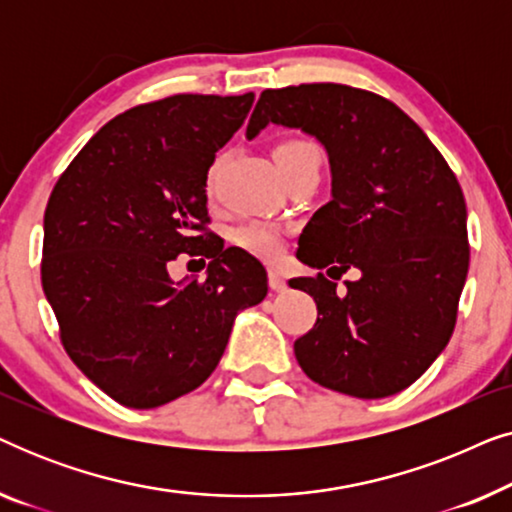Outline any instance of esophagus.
Masks as SVG:
<instances>
[{
  "instance_id": "34e87169",
  "label": "esophagus",
  "mask_w": 512,
  "mask_h": 512,
  "mask_svg": "<svg viewBox=\"0 0 512 512\" xmlns=\"http://www.w3.org/2000/svg\"><path fill=\"white\" fill-rule=\"evenodd\" d=\"M268 282H270V289H272V291H277V293L286 291V279H284L282 272L270 270V272H268Z\"/></svg>"
}]
</instances>
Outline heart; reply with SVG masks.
I'll return each mask as SVG.
<instances>
[{
    "label": "heart",
    "instance_id": "1",
    "mask_svg": "<svg viewBox=\"0 0 512 512\" xmlns=\"http://www.w3.org/2000/svg\"><path fill=\"white\" fill-rule=\"evenodd\" d=\"M319 156V149L305 139H286V142L277 144L275 151H272V158H275L277 167L298 163V160ZM233 242L247 254L263 258V261H275V258L282 256L284 249V237L282 230L272 226L268 221H247L242 223L240 228H235Z\"/></svg>",
    "mask_w": 512,
    "mask_h": 512
}]
</instances>
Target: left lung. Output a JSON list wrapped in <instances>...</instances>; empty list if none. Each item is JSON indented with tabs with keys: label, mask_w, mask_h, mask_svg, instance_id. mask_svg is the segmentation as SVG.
Masks as SVG:
<instances>
[{
	"label": "left lung",
	"mask_w": 512,
	"mask_h": 512,
	"mask_svg": "<svg viewBox=\"0 0 512 512\" xmlns=\"http://www.w3.org/2000/svg\"><path fill=\"white\" fill-rule=\"evenodd\" d=\"M270 123L324 146L331 202L298 240V261L338 279H291L310 293L317 324L293 352L305 375L354 398L410 387L452 338L468 275L466 202L424 130L394 102L340 83L263 90L247 139Z\"/></svg>",
	"instance_id": "left-lung-1"
}]
</instances>
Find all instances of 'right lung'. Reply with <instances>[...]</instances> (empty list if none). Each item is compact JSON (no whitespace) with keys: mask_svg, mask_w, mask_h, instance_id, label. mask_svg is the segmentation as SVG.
<instances>
[{"mask_svg":"<svg viewBox=\"0 0 512 512\" xmlns=\"http://www.w3.org/2000/svg\"><path fill=\"white\" fill-rule=\"evenodd\" d=\"M254 93L172 95L109 121L55 184L44 214L41 284L81 373L125 408L198 389L237 314L268 296L247 251L205 233L207 172L242 128ZM205 255L202 283L166 263Z\"/></svg>","mask_w":512,"mask_h":512,"instance_id":"add662e5","label":"right lung"}]
</instances>
